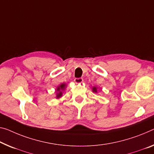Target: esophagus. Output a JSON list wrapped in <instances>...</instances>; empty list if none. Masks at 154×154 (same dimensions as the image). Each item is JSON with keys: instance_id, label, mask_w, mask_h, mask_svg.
<instances>
[{"instance_id": "obj_1", "label": "esophagus", "mask_w": 154, "mask_h": 154, "mask_svg": "<svg viewBox=\"0 0 154 154\" xmlns=\"http://www.w3.org/2000/svg\"><path fill=\"white\" fill-rule=\"evenodd\" d=\"M74 81L75 83H82L83 82V79H81V78H76V79H74Z\"/></svg>"}]
</instances>
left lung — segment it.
<instances>
[{"mask_svg":"<svg viewBox=\"0 0 154 154\" xmlns=\"http://www.w3.org/2000/svg\"><path fill=\"white\" fill-rule=\"evenodd\" d=\"M97 89H98V87H92V91L94 92V93H97Z\"/></svg>","mask_w":154,"mask_h":154,"instance_id":"8db88e82","label":"left lung"}]
</instances>
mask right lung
I'll return each mask as SVG.
<instances>
[{
  "label": "right lung",
  "mask_w": 154,
  "mask_h": 154,
  "mask_svg": "<svg viewBox=\"0 0 154 154\" xmlns=\"http://www.w3.org/2000/svg\"><path fill=\"white\" fill-rule=\"evenodd\" d=\"M66 87H67V85L66 83H62L60 84V85H58V86L56 87V99H58L61 98V97L63 96V91L65 90L66 89Z\"/></svg>",
  "instance_id": "obj_1"
}]
</instances>
